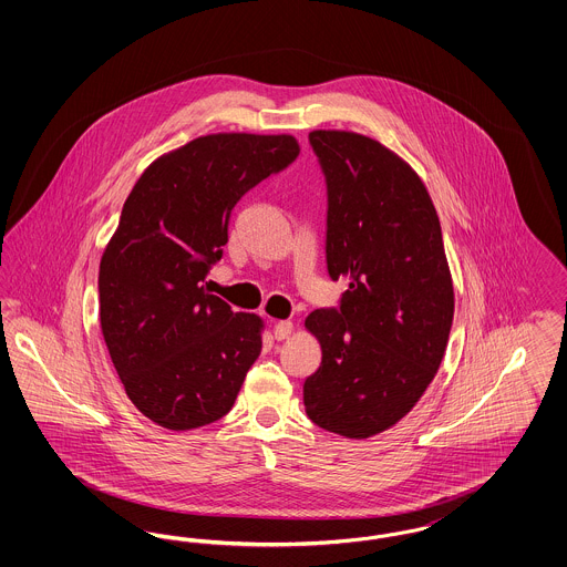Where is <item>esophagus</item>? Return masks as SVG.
<instances>
[{"label": "esophagus", "mask_w": 567, "mask_h": 567, "mask_svg": "<svg viewBox=\"0 0 567 567\" xmlns=\"http://www.w3.org/2000/svg\"><path fill=\"white\" fill-rule=\"evenodd\" d=\"M291 331H293V323L291 321H278V323L274 324V329H271V336H274V340H287L289 336H291Z\"/></svg>", "instance_id": "34e87169"}]
</instances>
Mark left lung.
Segmentation results:
<instances>
[{
	"label": "left lung",
	"mask_w": 567,
	"mask_h": 567,
	"mask_svg": "<svg viewBox=\"0 0 567 567\" xmlns=\"http://www.w3.org/2000/svg\"><path fill=\"white\" fill-rule=\"evenodd\" d=\"M327 181V271L340 308L306 329L321 365L303 382L312 423L365 440L391 430L430 386L446 351L455 291L440 218L419 174L368 135H308Z\"/></svg>",
	"instance_id": "obj_1"
}]
</instances>
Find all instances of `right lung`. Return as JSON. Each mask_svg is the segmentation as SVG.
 <instances>
[{"label":"right lung","instance_id":"obj_1","mask_svg":"<svg viewBox=\"0 0 567 567\" xmlns=\"http://www.w3.org/2000/svg\"><path fill=\"white\" fill-rule=\"evenodd\" d=\"M299 155L289 134L199 135L151 163L100 261V324L132 404L172 432L225 416L264 321L206 291L244 193Z\"/></svg>","mask_w":567,"mask_h":567}]
</instances>
